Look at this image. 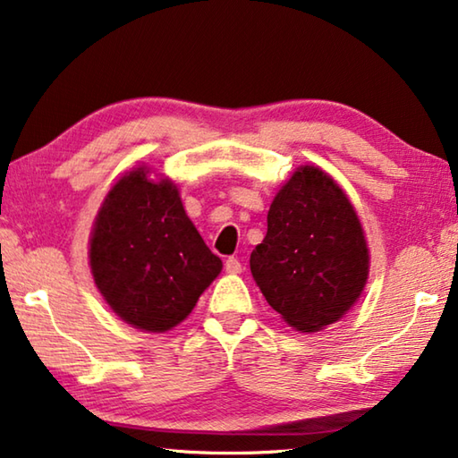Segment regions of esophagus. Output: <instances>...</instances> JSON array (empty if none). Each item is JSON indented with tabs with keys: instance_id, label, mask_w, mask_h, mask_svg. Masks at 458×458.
I'll return each instance as SVG.
<instances>
[{
	"instance_id": "1",
	"label": "esophagus",
	"mask_w": 458,
	"mask_h": 458,
	"mask_svg": "<svg viewBox=\"0 0 458 458\" xmlns=\"http://www.w3.org/2000/svg\"><path fill=\"white\" fill-rule=\"evenodd\" d=\"M224 268H226V273H230V275H238V273H242V263L238 259L230 257V259H226V263H224Z\"/></svg>"
}]
</instances>
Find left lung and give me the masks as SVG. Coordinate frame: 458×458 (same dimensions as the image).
Instances as JSON below:
<instances>
[{"mask_svg": "<svg viewBox=\"0 0 458 458\" xmlns=\"http://www.w3.org/2000/svg\"><path fill=\"white\" fill-rule=\"evenodd\" d=\"M250 273L297 332H320L359 301L369 246L354 206L320 166L303 165L275 195Z\"/></svg>", "mask_w": 458, "mask_h": 458, "instance_id": "8db88e82", "label": "left lung"}]
</instances>
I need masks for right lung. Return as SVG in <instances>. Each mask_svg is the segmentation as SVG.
Returning a JSON list of instances; mask_svg holds the SVG:
<instances>
[{"label": "right lung", "mask_w": 458, "mask_h": 458, "mask_svg": "<svg viewBox=\"0 0 458 458\" xmlns=\"http://www.w3.org/2000/svg\"><path fill=\"white\" fill-rule=\"evenodd\" d=\"M93 281L107 306L144 332H166L191 314L222 271L187 217L177 185L136 166L115 181L93 222Z\"/></svg>", "instance_id": "obj_1"}]
</instances>
